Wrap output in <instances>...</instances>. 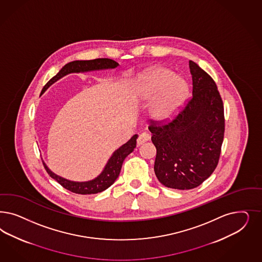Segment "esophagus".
Here are the masks:
<instances>
[{"instance_id":"esophagus-1","label":"esophagus","mask_w":262,"mask_h":262,"mask_svg":"<svg viewBox=\"0 0 262 262\" xmlns=\"http://www.w3.org/2000/svg\"><path fill=\"white\" fill-rule=\"evenodd\" d=\"M149 139H150V135H149L148 133H146V132H143V133H141L140 136L138 137L137 144H138V145H141V144H144L145 142H147Z\"/></svg>"}]
</instances>
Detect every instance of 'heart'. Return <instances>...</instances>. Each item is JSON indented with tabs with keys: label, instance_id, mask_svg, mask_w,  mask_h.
I'll list each match as a JSON object with an SVG mask.
<instances>
[{
	"label": "heart",
	"instance_id": "1",
	"mask_svg": "<svg viewBox=\"0 0 262 262\" xmlns=\"http://www.w3.org/2000/svg\"><path fill=\"white\" fill-rule=\"evenodd\" d=\"M135 90L144 99L154 98L150 112L161 122H168L178 116L189 93L185 80L166 68H151L141 74L136 80Z\"/></svg>",
	"mask_w": 262,
	"mask_h": 262
}]
</instances>
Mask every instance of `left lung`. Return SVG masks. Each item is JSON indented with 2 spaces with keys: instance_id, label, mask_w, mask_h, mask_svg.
<instances>
[{
  "instance_id": "1",
  "label": "left lung",
  "mask_w": 262,
  "mask_h": 262,
  "mask_svg": "<svg viewBox=\"0 0 262 262\" xmlns=\"http://www.w3.org/2000/svg\"><path fill=\"white\" fill-rule=\"evenodd\" d=\"M193 95L169 123L150 120L156 147L154 171L168 188L190 190L215 170L225 133L224 105L214 80L193 60L189 61Z\"/></svg>"
}]
</instances>
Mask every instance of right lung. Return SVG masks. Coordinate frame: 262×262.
<instances>
[{
  "mask_svg": "<svg viewBox=\"0 0 262 262\" xmlns=\"http://www.w3.org/2000/svg\"><path fill=\"white\" fill-rule=\"evenodd\" d=\"M117 61L111 59H95L91 60H74L68 64H66L63 68L59 71V73L56 76L53 77L47 84L44 85L42 89V94L51 84L58 81L60 78H62L69 73L73 72H85V71H93V70H102V69H111L118 67ZM137 138L138 135H134L126 144H122L119 148L113 153L110 159L107 162L105 168L101 173L96 178L85 182H75L70 181L66 178H62L54 172H52L46 164L43 162V166L48 172L51 178L55 179L57 182H59L60 185L66 188L68 191L73 192L75 194H92L100 193L102 191L109 188L118 178L121 169V166L124 159L127 156L134 150L137 144Z\"/></svg>",
  "mask_w": 262,
  "mask_h": 262,
  "instance_id": "add662e5",
  "label": "right lung"
}]
</instances>
